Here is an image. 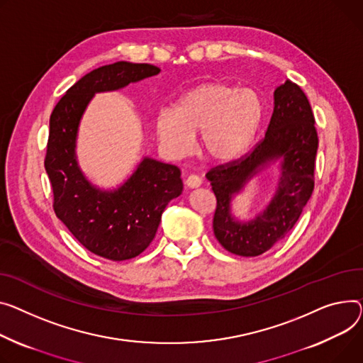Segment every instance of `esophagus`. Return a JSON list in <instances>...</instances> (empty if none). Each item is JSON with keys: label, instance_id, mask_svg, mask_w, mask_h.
I'll return each mask as SVG.
<instances>
[{"label": "esophagus", "instance_id": "obj_1", "mask_svg": "<svg viewBox=\"0 0 363 363\" xmlns=\"http://www.w3.org/2000/svg\"><path fill=\"white\" fill-rule=\"evenodd\" d=\"M185 185L188 188H199L201 185V178H199L197 175H189L186 179H185Z\"/></svg>", "mask_w": 363, "mask_h": 363}]
</instances>
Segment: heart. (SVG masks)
<instances>
[{
    "mask_svg": "<svg viewBox=\"0 0 363 363\" xmlns=\"http://www.w3.org/2000/svg\"><path fill=\"white\" fill-rule=\"evenodd\" d=\"M264 116L261 96L252 89L207 82L184 93L174 109H160L155 130L171 157L186 156L200 134L201 152L214 162H232L254 141Z\"/></svg>",
    "mask_w": 363,
    "mask_h": 363,
    "instance_id": "b5f03b06",
    "label": "heart"
}]
</instances>
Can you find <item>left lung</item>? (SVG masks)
<instances>
[{
	"instance_id": "obj_1",
	"label": "left lung",
	"mask_w": 363,
	"mask_h": 363,
	"mask_svg": "<svg viewBox=\"0 0 363 363\" xmlns=\"http://www.w3.org/2000/svg\"><path fill=\"white\" fill-rule=\"evenodd\" d=\"M274 109L264 138L240 160L217 166L206 175L217 199L213 219L216 239L232 254L257 257L292 230L313 191L318 149L315 119L302 89L286 80L274 90ZM272 165L279 179L271 200L250 220L233 214L236 195Z\"/></svg>"
}]
</instances>
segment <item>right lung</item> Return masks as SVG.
<instances>
[{
    "mask_svg": "<svg viewBox=\"0 0 363 363\" xmlns=\"http://www.w3.org/2000/svg\"><path fill=\"white\" fill-rule=\"evenodd\" d=\"M159 72L152 64L127 61L96 68L67 90L50 119L45 169L57 217L84 248L112 261L134 258L150 245L167 203L182 194L181 171L144 156L123 184L101 188L79 164V128L94 94L121 90Z\"/></svg>",
    "mask_w": 363,
    "mask_h": 363,
    "instance_id": "obj_1",
    "label": "right lung"
}]
</instances>
